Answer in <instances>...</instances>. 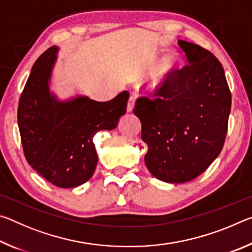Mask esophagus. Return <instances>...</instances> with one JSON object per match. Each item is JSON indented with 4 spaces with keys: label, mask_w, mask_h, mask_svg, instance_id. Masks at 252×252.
<instances>
[{
    "label": "esophagus",
    "mask_w": 252,
    "mask_h": 252,
    "mask_svg": "<svg viewBox=\"0 0 252 252\" xmlns=\"http://www.w3.org/2000/svg\"><path fill=\"white\" fill-rule=\"evenodd\" d=\"M134 110V97L133 96H130L129 101H127V104H126V112H133Z\"/></svg>",
    "instance_id": "esophagus-1"
}]
</instances>
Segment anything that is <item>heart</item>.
Masks as SVG:
<instances>
[{"label":"heart","instance_id":"b5f03b06","mask_svg":"<svg viewBox=\"0 0 252 252\" xmlns=\"http://www.w3.org/2000/svg\"><path fill=\"white\" fill-rule=\"evenodd\" d=\"M180 67V59L178 55L173 53L165 55L141 84L143 94L150 97L164 94L176 80Z\"/></svg>","mask_w":252,"mask_h":252}]
</instances>
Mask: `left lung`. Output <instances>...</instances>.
<instances>
[{"label":"left lung","mask_w":252,"mask_h":252,"mask_svg":"<svg viewBox=\"0 0 252 252\" xmlns=\"http://www.w3.org/2000/svg\"><path fill=\"white\" fill-rule=\"evenodd\" d=\"M188 63L161 99L136 100L134 114L148 146L144 162L153 177L185 183L206 171L222 150L231 110L223 67L200 45L179 40Z\"/></svg>","instance_id":"1"}]
</instances>
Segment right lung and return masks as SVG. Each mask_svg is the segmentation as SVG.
Here are the masks:
<instances>
[{
    "mask_svg": "<svg viewBox=\"0 0 252 252\" xmlns=\"http://www.w3.org/2000/svg\"><path fill=\"white\" fill-rule=\"evenodd\" d=\"M58 52L52 46L34 63L20 97L18 123L28 163L52 185L75 188L92 178L97 164L93 138L116 129L129 93L106 102L80 94L60 99L51 90Z\"/></svg>",
    "mask_w": 252,
    "mask_h": 252,
    "instance_id": "obj_1",
    "label": "right lung"
}]
</instances>
